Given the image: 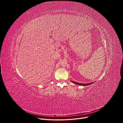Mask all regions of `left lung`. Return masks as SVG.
<instances>
[{"instance_id":"obj_1","label":"left lung","mask_w":123,"mask_h":123,"mask_svg":"<svg viewBox=\"0 0 123 123\" xmlns=\"http://www.w3.org/2000/svg\"><path fill=\"white\" fill-rule=\"evenodd\" d=\"M72 82L73 83H74V84H76V85H80V86H87V85H91V84H92L93 82H92V83H87V84H84V83H77V82H74V81H72Z\"/></svg>"}]
</instances>
